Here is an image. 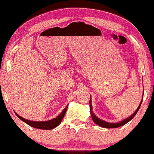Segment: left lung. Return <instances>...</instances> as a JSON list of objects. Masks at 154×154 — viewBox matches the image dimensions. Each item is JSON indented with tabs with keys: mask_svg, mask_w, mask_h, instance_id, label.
<instances>
[{
	"mask_svg": "<svg viewBox=\"0 0 154 154\" xmlns=\"http://www.w3.org/2000/svg\"><path fill=\"white\" fill-rule=\"evenodd\" d=\"M142 101L141 100V102H140V105L138 107V109H136V111L133 114V115H131V117H128L127 119H125V120L121 121L120 122H117V123H109V122H106L105 121L102 120H100V119H99V117H97L93 113V112H92V106H91V99H90L89 101V106H90V112H91V117H92V120H94V122H95L96 124H97L98 125L101 126V127L102 128H119L120 127V126H122L124 125H125L126 123H128L129 121H131L132 119L133 118V117H135V115H136L137 112H138L139 109H140V105H141V103H142Z\"/></svg>",
	"mask_w": 154,
	"mask_h": 154,
	"instance_id": "1",
	"label": "left lung"
}]
</instances>
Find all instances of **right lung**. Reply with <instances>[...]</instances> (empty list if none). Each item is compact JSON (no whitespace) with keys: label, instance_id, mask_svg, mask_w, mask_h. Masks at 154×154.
I'll return each mask as SVG.
<instances>
[{"label":"right lung","instance_id":"add662e5","mask_svg":"<svg viewBox=\"0 0 154 154\" xmlns=\"http://www.w3.org/2000/svg\"><path fill=\"white\" fill-rule=\"evenodd\" d=\"M68 105L66 106V107L63 110V112L57 116L56 118L52 119V120H48V121H45V122H34V121H30L27 120L26 119L23 118V117H20L19 115L16 113V116H17L20 120L23 121L24 122H26L27 125L32 126V127L38 128V129H42V130H51L53 129L58 126L60 122H62L63 117H64L65 115H66V112L67 111V109H68Z\"/></svg>","mask_w":154,"mask_h":154}]
</instances>
